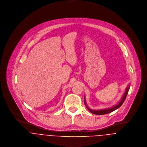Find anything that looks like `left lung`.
I'll return each instance as SVG.
<instances>
[{
	"label": "left lung",
	"instance_id": "8db88e82",
	"mask_svg": "<svg viewBox=\"0 0 147 147\" xmlns=\"http://www.w3.org/2000/svg\"><path fill=\"white\" fill-rule=\"evenodd\" d=\"M129 84H128V86L126 88V91L125 92V93L123 94L122 98H121V100L119 101V102L117 104V105H115V106H113V107H109V108H107V109H101V110H92L91 109H90L87 105L86 104V101H85V98L84 97V104L85 105V106L86 107V108L88 109V110L92 113L94 114H97V115H104V114H109V113H111L112 111L115 110L116 109H118L119 107L121 106V105L123 104V103L124 102L125 99H126V96L128 94V90H129Z\"/></svg>",
	"mask_w": 147,
	"mask_h": 147
}]
</instances>
